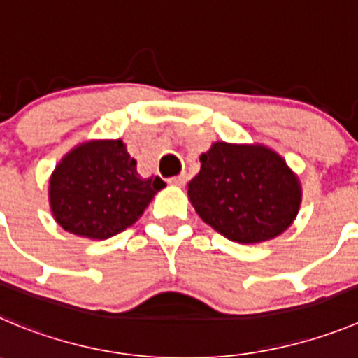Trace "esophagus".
Masks as SVG:
<instances>
[{"mask_svg": "<svg viewBox=\"0 0 358 358\" xmlns=\"http://www.w3.org/2000/svg\"><path fill=\"white\" fill-rule=\"evenodd\" d=\"M185 182H187L185 175H176V176H171V178H168V183H171V185H185Z\"/></svg>", "mask_w": 358, "mask_h": 358, "instance_id": "esophagus-1", "label": "esophagus"}]
</instances>
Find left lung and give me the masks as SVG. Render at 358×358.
I'll return each instance as SVG.
<instances>
[{
	"label": "left lung",
	"mask_w": 358,
	"mask_h": 358,
	"mask_svg": "<svg viewBox=\"0 0 358 358\" xmlns=\"http://www.w3.org/2000/svg\"><path fill=\"white\" fill-rule=\"evenodd\" d=\"M199 160L189 198L215 231L233 242L256 243L289 228L300 206V183L275 152L215 143Z\"/></svg>",
	"instance_id": "obj_1"
}]
</instances>
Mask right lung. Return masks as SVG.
<instances>
[{"label":"right lung","instance_id":"add662e5","mask_svg":"<svg viewBox=\"0 0 358 358\" xmlns=\"http://www.w3.org/2000/svg\"><path fill=\"white\" fill-rule=\"evenodd\" d=\"M164 185L159 176L138 175L136 160L120 139L92 141L56 166L49 201L65 231L106 240L132 226Z\"/></svg>","mask_w":358,"mask_h":358}]
</instances>
